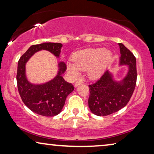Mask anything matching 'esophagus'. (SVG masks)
<instances>
[{
	"label": "esophagus",
	"instance_id": "1",
	"mask_svg": "<svg viewBox=\"0 0 154 154\" xmlns=\"http://www.w3.org/2000/svg\"><path fill=\"white\" fill-rule=\"evenodd\" d=\"M81 83H82V82H81V81H77V82H75V84H74V87H75V88L78 87V86H79V85H81Z\"/></svg>",
	"mask_w": 154,
	"mask_h": 154
}]
</instances>
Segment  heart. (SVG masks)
Here are the masks:
<instances>
[{"instance_id":"heart-1","label":"heart","mask_w":154,"mask_h":154,"mask_svg":"<svg viewBox=\"0 0 154 154\" xmlns=\"http://www.w3.org/2000/svg\"><path fill=\"white\" fill-rule=\"evenodd\" d=\"M112 57V52L109 49L88 48L75 52L72 63H67V71L73 79H79L80 70L87 69L89 78L96 79L102 76Z\"/></svg>"}]
</instances>
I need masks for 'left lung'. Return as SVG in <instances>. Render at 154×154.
Listing matches in <instances>:
<instances>
[{
    "instance_id": "left-lung-1",
    "label": "left lung",
    "mask_w": 154,
    "mask_h": 154,
    "mask_svg": "<svg viewBox=\"0 0 154 154\" xmlns=\"http://www.w3.org/2000/svg\"><path fill=\"white\" fill-rule=\"evenodd\" d=\"M121 57L119 66H128V72L121 81L107 70L95 83L90 85L88 106L91 112L104 116L123 108L133 93L137 81L136 58L123 44L119 43Z\"/></svg>"
}]
</instances>
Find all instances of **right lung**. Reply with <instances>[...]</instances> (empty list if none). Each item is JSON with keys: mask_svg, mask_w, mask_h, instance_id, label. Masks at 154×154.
<instances>
[{"mask_svg": "<svg viewBox=\"0 0 154 154\" xmlns=\"http://www.w3.org/2000/svg\"><path fill=\"white\" fill-rule=\"evenodd\" d=\"M62 43H45L31 45L18 62L17 82L20 95L24 104L37 114L44 116L58 115L64 106L66 97L74 90L72 84L65 81L62 74L66 71L64 62L58 63V71L53 79L42 84H34L27 79L26 64L35 52L47 50L60 58Z\"/></svg>", "mask_w": 154, "mask_h": 154, "instance_id": "right-lung-1", "label": "right lung"}]
</instances>
